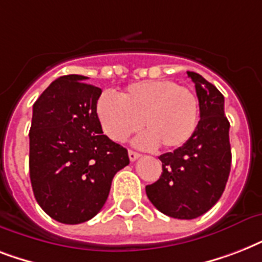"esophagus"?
Returning <instances> with one entry per match:
<instances>
[{"label": "esophagus", "mask_w": 262, "mask_h": 262, "mask_svg": "<svg viewBox=\"0 0 262 262\" xmlns=\"http://www.w3.org/2000/svg\"><path fill=\"white\" fill-rule=\"evenodd\" d=\"M129 159H130V162H135V160H137L140 158V154L139 152H135V151H132V149H129Z\"/></svg>", "instance_id": "1"}]
</instances>
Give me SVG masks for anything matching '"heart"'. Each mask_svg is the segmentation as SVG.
Returning <instances> with one entry per match:
<instances>
[{"label":"heart","mask_w":262,"mask_h":262,"mask_svg":"<svg viewBox=\"0 0 262 262\" xmlns=\"http://www.w3.org/2000/svg\"><path fill=\"white\" fill-rule=\"evenodd\" d=\"M98 118L111 140L125 141L141 127L136 139L144 148L175 149L191 139L199 121V102L189 88L171 80L130 84L121 96L103 92L96 103Z\"/></svg>","instance_id":"b5f03b06"}]
</instances>
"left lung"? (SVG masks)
I'll use <instances>...</instances> for the list:
<instances>
[{
    "mask_svg": "<svg viewBox=\"0 0 262 262\" xmlns=\"http://www.w3.org/2000/svg\"><path fill=\"white\" fill-rule=\"evenodd\" d=\"M200 121L191 139L174 152L159 156L163 172L145 186L149 201L175 219H195L222 197L231 168L230 122L224 115V96L194 72Z\"/></svg>",
    "mask_w": 262,
    "mask_h": 262,
    "instance_id": "obj_1",
    "label": "left lung"
}]
</instances>
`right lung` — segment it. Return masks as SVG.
Listing matches in <instances>:
<instances>
[{"mask_svg":"<svg viewBox=\"0 0 262 262\" xmlns=\"http://www.w3.org/2000/svg\"><path fill=\"white\" fill-rule=\"evenodd\" d=\"M88 77H58L32 107L30 178L38 204L59 223L79 224L103 208L126 148L103 135L96 113L102 90Z\"/></svg>","mask_w":262,"mask_h":262,"instance_id":"right-lung-1","label":"right lung"}]
</instances>
